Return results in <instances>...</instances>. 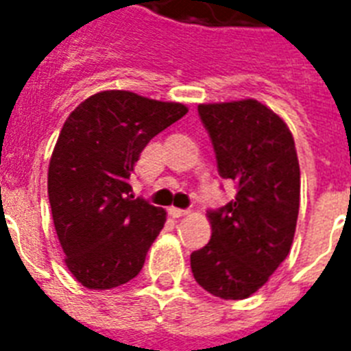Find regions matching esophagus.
Here are the masks:
<instances>
[{
  "instance_id": "1",
  "label": "esophagus",
  "mask_w": 351,
  "mask_h": 351,
  "mask_svg": "<svg viewBox=\"0 0 351 351\" xmlns=\"http://www.w3.org/2000/svg\"><path fill=\"white\" fill-rule=\"evenodd\" d=\"M189 213L187 209H178V208H169V215L173 219H182V217H186Z\"/></svg>"
}]
</instances>
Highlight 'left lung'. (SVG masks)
<instances>
[{"label": "left lung", "mask_w": 351, "mask_h": 351, "mask_svg": "<svg viewBox=\"0 0 351 351\" xmlns=\"http://www.w3.org/2000/svg\"><path fill=\"white\" fill-rule=\"evenodd\" d=\"M198 117L237 197L208 211L211 240L191 253L193 277L215 297L245 299L267 282L293 242L300 202L293 136L256 100L200 104Z\"/></svg>", "instance_id": "left-lung-1"}]
</instances>
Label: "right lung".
I'll use <instances>...</instances> for the list:
<instances>
[{
	"label": "right lung",
	"instance_id": "1",
	"mask_svg": "<svg viewBox=\"0 0 351 351\" xmlns=\"http://www.w3.org/2000/svg\"><path fill=\"white\" fill-rule=\"evenodd\" d=\"M187 107L104 90L74 109L49 164V202L69 271L89 289H111L140 273L165 211L134 198L129 184L149 140Z\"/></svg>",
	"mask_w": 351,
	"mask_h": 351
}]
</instances>
